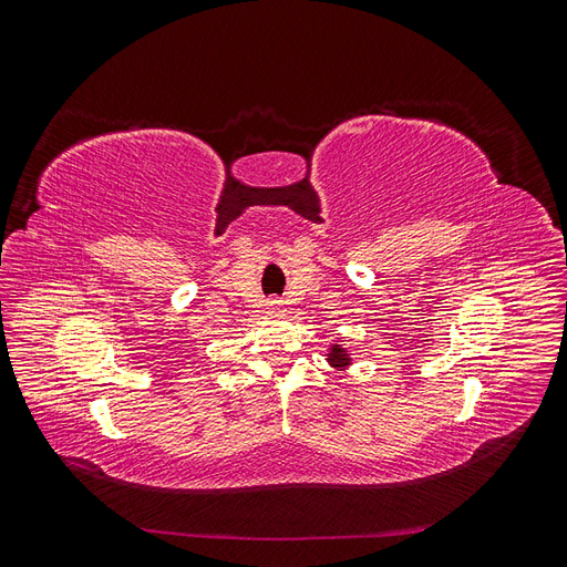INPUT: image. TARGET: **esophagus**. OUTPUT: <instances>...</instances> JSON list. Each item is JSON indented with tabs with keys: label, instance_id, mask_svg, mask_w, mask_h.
<instances>
[{
	"label": "esophagus",
	"instance_id": "34e87169",
	"mask_svg": "<svg viewBox=\"0 0 567 567\" xmlns=\"http://www.w3.org/2000/svg\"><path fill=\"white\" fill-rule=\"evenodd\" d=\"M271 305H274V302H271Z\"/></svg>",
	"mask_w": 567,
	"mask_h": 567
}]
</instances>
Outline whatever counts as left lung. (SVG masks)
Masks as SVG:
<instances>
[{
	"instance_id": "obj_1",
	"label": "left lung",
	"mask_w": 567,
	"mask_h": 567,
	"mask_svg": "<svg viewBox=\"0 0 567 567\" xmlns=\"http://www.w3.org/2000/svg\"><path fill=\"white\" fill-rule=\"evenodd\" d=\"M329 362H331L333 367H348V364H350V357L346 354V350L338 348V346H333L331 357H329Z\"/></svg>"
}]
</instances>
